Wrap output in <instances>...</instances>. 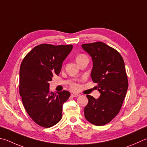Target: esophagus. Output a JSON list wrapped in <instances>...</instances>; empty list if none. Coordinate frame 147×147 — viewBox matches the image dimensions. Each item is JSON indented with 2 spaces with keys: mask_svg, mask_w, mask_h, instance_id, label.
<instances>
[{
  "mask_svg": "<svg viewBox=\"0 0 147 147\" xmlns=\"http://www.w3.org/2000/svg\"><path fill=\"white\" fill-rule=\"evenodd\" d=\"M71 95V96L73 97H78L79 96H80V94H76V93H72Z\"/></svg>",
  "mask_w": 147,
  "mask_h": 147,
  "instance_id": "obj_1",
  "label": "esophagus"
}]
</instances>
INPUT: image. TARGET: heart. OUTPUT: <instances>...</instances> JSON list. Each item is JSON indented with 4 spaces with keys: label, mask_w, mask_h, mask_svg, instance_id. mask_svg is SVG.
Listing matches in <instances>:
<instances>
[{
    "label": "heart",
    "mask_w": 147,
    "mask_h": 147,
    "mask_svg": "<svg viewBox=\"0 0 147 147\" xmlns=\"http://www.w3.org/2000/svg\"><path fill=\"white\" fill-rule=\"evenodd\" d=\"M86 56L85 55L83 54H80L78 55L77 56V58H76V60H79L80 59H82L83 58V57H85ZM72 88H73V89H76L77 88V85H72Z\"/></svg>",
    "instance_id": "heart-1"
}]
</instances>
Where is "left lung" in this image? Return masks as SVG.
Returning a JSON list of instances; mask_svg holds the SVG:
<instances>
[{"label":"left lung","instance_id":"left-lung-1","mask_svg":"<svg viewBox=\"0 0 147 147\" xmlns=\"http://www.w3.org/2000/svg\"><path fill=\"white\" fill-rule=\"evenodd\" d=\"M92 57L91 78L97 83L100 96L98 99L87 95L84 108L85 119L97 126L104 125L119 113L128 88L127 76L122 57L114 48L102 42L82 45Z\"/></svg>","mask_w":147,"mask_h":147}]
</instances>
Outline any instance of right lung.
Listing matches in <instances>:
<instances>
[{
    "mask_svg": "<svg viewBox=\"0 0 147 147\" xmlns=\"http://www.w3.org/2000/svg\"><path fill=\"white\" fill-rule=\"evenodd\" d=\"M73 45L41 44L23 59L20 69L19 91L28 115L37 124L48 128L62 119V106L70 96L67 90L50 91L49 82L59 75L63 61Z\"/></svg>",
    "mask_w": 147,
    "mask_h": 147,
    "instance_id": "obj_1",
    "label": "right lung"
}]
</instances>
